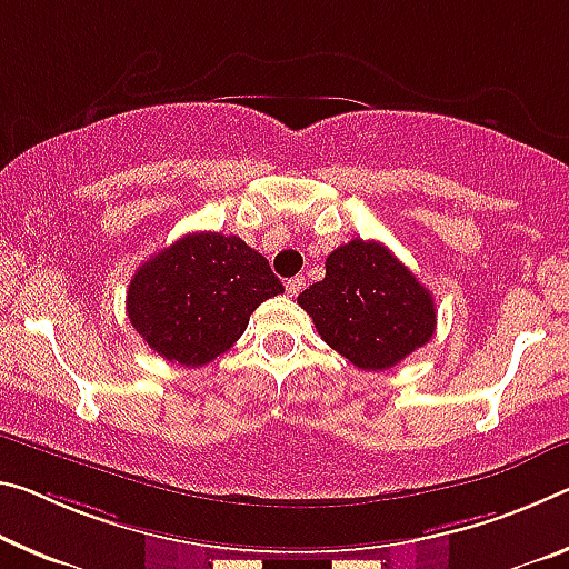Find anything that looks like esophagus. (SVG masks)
Returning a JSON list of instances; mask_svg holds the SVG:
<instances>
[{
	"instance_id": "obj_1",
	"label": "esophagus",
	"mask_w": 569,
	"mask_h": 569,
	"mask_svg": "<svg viewBox=\"0 0 569 569\" xmlns=\"http://www.w3.org/2000/svg\"><path fill=\"white\" fill-rule=\"evenodd\" d=\"M303 286H306V281H303L301 276L288 278V281H286V293H288V296H299V293L303 291Z\"/></svg>"
}]
</instances>
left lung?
<instances>
[{
  "instance_id": "obj_1",
  "label": "left lung",
  "mask_w": 569,
  "mask_h": 569,
  "mask_svg": "<svg viewBox=\"0 0 569 569\" xmlns=\"http://www.w3.org/2000/svg\"><path fill=\"white\" fill-rule=\"evenodd\" d=\"M299 306L331 349L365 372L390 369L436 333L432 293L375 240H351L327 258L323 281Z\"/></svg>"
}]
</instances>
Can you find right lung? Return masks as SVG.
I'll list each match as a JSON object with an SVG mask.
<instances>
[{"label": "right lung", "instance_id": "1", "mask_svg": "<svg viewBox=\"0 0 569 569\" xmlns=\"http://www.w3.org/2000/svg\"><path fill=\"white\" fill-rule=\"evenodd\" d=\"M278 293L283 283L258 250L236 236L192 232L133 273L126 311L159 357L202 367L236 345L250 313Z\"/></svg>", "mask_w": 569, "mask_h": 569}]
</instances>
